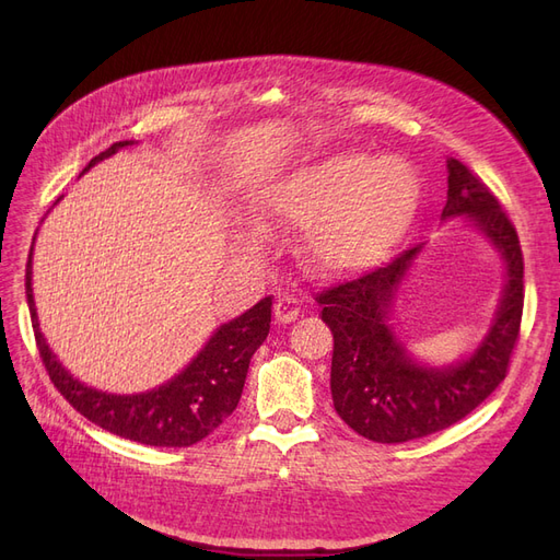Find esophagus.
Here are the masks:
<instances>
[{
    "label": "esophagus",
    "instance_id": "obj_1",
    "mask_svg": "<svg viewBox=\"0 0 560 560\" xmlns=\"http://www.w3.org/2000/svg\"><path fill=\"white\" fill-rule=\"evenodd\" d=\"M299 299L294 294H282L276 306H273V313H276V319L282 322V325H290V322H294L299 317Z\"/></svg>",
    "mask_w": 560,
    "mask_h": 560
}]
</instances>
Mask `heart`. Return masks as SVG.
Segmentation results:
<instances>
[{
  "label": "heart",
  "mask_w": 560,
  "mask_h": 560,
  "mask_svg": "<svg viewBox=\"0 0 560 560\" xmlns=\"http://www.w3.org/2000/svg\"><path fill=\"white\" fill-rule=\"evenodd\" d=\"M420 200L418 177L397 156L369 161L343 151L313 161L264 194L261 210L292 224H311L308 245L329 270L378 264L409 231Z\"/></svg>",
  "instance_id": "1"
}]
</instances>
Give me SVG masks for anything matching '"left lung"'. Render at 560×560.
<instances>
[{
  "label": "left lung",
  "mask_w": 560,
  "mask_h": 560,
  "mask_svg": "<svg viewBox=\"0 0 560 560\" xmlns=\"http://www.w3.org/2000/svg\"><path fill=\"white\" fill-rule=\"evenodd\" d=\"M442 217H469L498 247L506 284L493 325L467 360L422 366L406 354L387 313L422 245L369 273L315 294L334 334L331 399L348 428L378 444H404L463 420L504 381L523 315V254L516 229L488 186L457 159L446 161Z\"/></svg>",
  "instance_id": "obj_1"
}]
</instances>
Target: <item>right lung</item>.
Wrapping results in <instances>:
<instances>
[{
  "instance_id": "right-lung-1",
  "label": "right lung",
  "mask_w": 560,
  "mask_h": 560,
  "mask_svg": "<svg viewBox=\"0 0 560 560\" xmlns=\"http://www.w3.org/2000/svg\"><path fill=\"white\" fill-rule=\"evenodd\" d=\"M128 144L132 142L126 140L112 144L83 167V173ZM25 294L39 358L58 393L83 418H89L103 430L130 439V442L161 448L194 446L235 411L243 395L252 354L268 336L270 306H273V299L266 296L241 317L219 327L206 348L173 381L142 395H109L77 381L44 341L35 296H32V252L25 270Z\"/></svg>"
}]
</instances>
